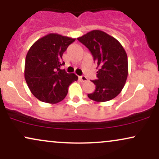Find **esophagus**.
<instances>
[{"label":"esophagus","mask_w":159,"mask_h":159,"mask_svg":"<svg viewBox=\"0 0 159 159\" xmlns=\"http://www.w3.org/2000/svg\"><path fill=\"white\" fill-rule=\"evenodd\" d=\"M79 79L81 80V81L82 82H86V81H88V79H87V77H85V76H84V75L80 76V77H79Z\"/></svg>","instance_id":"esophagus-1"}]
</instances>
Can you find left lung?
<instances>
[{
  "mask_svg": "<svg viewBox=\"0 0 159 159\" xmlns=\"http://www.w3.org/2000/svg\"><path fill=\"white\" fill-rule=\"evenodd\" d=\"M78 40L90 51L97 63L98 79L93 93L87 94L90 99L103 102L120 93L128 77V57L120 43L107 33L99 30L88 32Z\"/></svg>",
  "mask_w": 159,
  "mask_h": 159,
  "instance_id": "left-lung-1",
  "label": "left lung"
}]
</instances>
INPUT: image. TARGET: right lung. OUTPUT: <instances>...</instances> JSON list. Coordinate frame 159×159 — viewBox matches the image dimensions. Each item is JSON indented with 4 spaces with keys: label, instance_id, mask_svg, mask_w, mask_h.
Here are the masks:
<instances>
[{
    "label": "right lung",
    "instance_id": "right-lung-1",
    "mask_svg": "<svg viewBox=\"0 0 159 159\" xmlns=\"http://www.w3.org/2000/svg\"><path fill=\"white\" fill-rule=\"evenodd\" d=\"M75 38L58 34H48L36 41L27 52L25 78L30 92L46 103L61 102L68 93L69 86L78 81V76L61 69L62 56Z\"/></svg>",
    "mask_w": 159,
    "mask_h": 159
}]
</instances>
